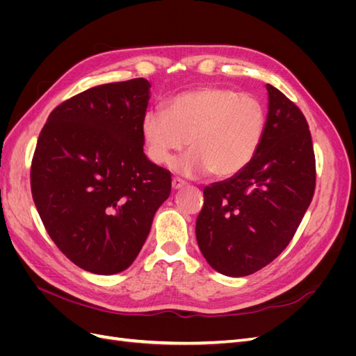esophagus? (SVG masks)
<instances>
[{
  "label": "esophagus",
  "mask_w": 356,
  "mask_h": 356,
  "mask_svg": "<svg viewBox=\"0 0 356 356\" xmlns=\"http://www.w3.org/2000/svg\"><path fill=\"white\" fill-rule=\"evenodd\" d=\"M186 186V181L181 179V178H174L172 179V188L174 190H179Z\"/></svg>",
  "instance_id": "obj_1"
}]
</instances>
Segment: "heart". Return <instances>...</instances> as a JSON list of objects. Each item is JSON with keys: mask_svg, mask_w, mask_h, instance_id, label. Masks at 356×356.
Here are the masks:
<instances>
[{"mask_svg": "<svg viewBox=\"0 0 356 356\" xmlns=\"http://www.w3.org/2000/svg\"><path fill=\"white\" fill-rule=\"evenodd\" d=\"M264 104L250 93L227 88H202L177 95L165 113H145L141 124L148 159L170 163L187 144L191 152L174 168L186 175L232 177L257 154L266 134Z\"/></svg>", "mask_w": 356, "mask_h": 356, "instance_id": "obj_1", "label": "heart"}]
</instances>
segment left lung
<instances>
[{
    "label": "left lung",
    "instance_id": "8db88e82",
    "mask_svg": "<svg viewBox=\"0 0 356 356\" xmlns=\"http://www.w3.org/2000/svg\"><path fill=\"white\" fill-rule=\"evenodd\" d=\"M263 143L234 177L203 190L196 238L209 266L248 276L270 264L298 229L316 186L314 144L298 106L267 84Z\"/></svg>",
    "mask_w": 356,
    "mask_h": 356
}]
</instances>
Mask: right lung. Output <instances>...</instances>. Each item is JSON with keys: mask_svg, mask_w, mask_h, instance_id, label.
<instances>
[{"mask_svg": "<svg viewBox=\"0 0 356 356\" xmlns=\"http://www.w3.org/2000/svg\"><path fill=\"white\" fill-rule=\"evenodd\" d=\"M149 83L96 86L63 101L41 129L31 193L59 251L96 275L131 266L172 187L168 169L144 154Z\"/></svg>", "mask_w": 356, "mask_h": 356, "instance_id": "right-lung-1", "label": "right lung"}]
</instances>
